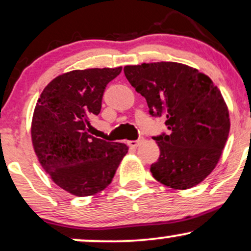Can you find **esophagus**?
Wrapping results in <instances>:
<instances>
[{
	"mask_svg": "<svg viewBox=\"0 0 251 251\" xmlns=\"http://www.w3.org/2000/svg\"><path fill=\"white\" fill-rule=\"evenodd\" d=\"M142 141H143V137H140L138 140H136V141H129L128 145H129V147H131V148H136L138 144H140V142H142Z\"/></svg>",
	"mask_w": 251,
	"mask_h": 251,
	"instance_id": "esophagus-1",
	"label": "esophagus"
}]
</instances>
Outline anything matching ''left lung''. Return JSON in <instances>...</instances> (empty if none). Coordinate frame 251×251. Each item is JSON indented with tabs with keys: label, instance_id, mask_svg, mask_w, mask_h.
I'll return each instance as SVG.
<instances>
[{
	"label": "left lung",
	"instance_id": "8db88e82",
	"mask_svg": "<svg viewBox=\"0 0 251 251\" xmlns=\"http://www.w3.org/2000/svg\"><path fill=\"white\" fill-rule=\"evenodd\" d=\"M126 78L147 100L152 116H165L169 135L152 137L160 154L150 171L175 190L199 184L220 159L230 121L221 92L187 65L160 61L125 67Z\"/></svg>",
	"mask_w": 251,
	"mask_h": 251
}]
</instances>
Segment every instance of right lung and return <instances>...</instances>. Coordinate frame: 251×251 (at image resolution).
<instances>
[{
	"label": "right lung",
	"mask_w": 251,
	"mask_h": 251,
	"mask_svg": "<svg viewBox=\"0 0 251 251\" xmlns=\"http://www.w3.org/2000/svg\"><path fill=\"white\" fill-rule=\"evenodd\" d=\"M122 71L75 70L54 78L37 101L31 138L43 169L58 186L76 197L104 190L128 152L123 143L91 135L108 82Z\"/></svg>",
	"instance_id": "obj_1"
}]
</instances>
